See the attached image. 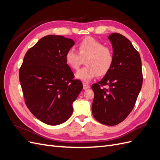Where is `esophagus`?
Instances as JSON below:
<instances>
[{
    "instance_id": "esophagus-1",
    "label": "esophagus",
    "mask_w": 160,
    "mask_h": 160,
    "mask_svg": "<svg viewBox=\"0 0 160 160\" xmlns=\"http://www.w3.org/2000/svg\"><path fill=\"white\" fill-rule=\"evenodd\" d=\"M83 89H87L89 88V85L88 84L85 83H83Z\"/></svg>"
}]
</instances>
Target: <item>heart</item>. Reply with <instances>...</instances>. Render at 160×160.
Segmentation results:
<instances>
[{
	"label": "heart",
	"mask_w": 160,
	"mask_h": 160,
	"mask_svg": "<svg viewBox=\"0 0 160 160\" xmlns=\"http://www.w3.org/2000/svg\"><path fill=\"white\" fill-rule=\"evenodd\" d=\"M77 50L70 49L65 54L67 65L72 70H78L84 63L85 66L75 74L76 78L88 82L95 77L105 76L112 67L113 53L109 47L93 37H86L77 45Z\"/></svg>",
	"instance_id": "b5f03b06"
}]
</instances>
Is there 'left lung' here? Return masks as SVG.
Segmentation results:
<instances>
[{
    "label": "left lung",
    "mask_w": 160,
    "mask_h": 160,
    "mask_svg": "<svg viewBox=\"0 0 160 160\" xmlns=\"http://www.w3.org/2000/svg\"><path fill=\"white\" fill-rule=\"evenodd\" d=\"M108 38L112 43L113 64L102 79L91 85L94 92L91 109L99 122L115 125L133 110L142 89L143 74L141 57L130 41L117 32Z\"/></svg>",
    "instance_id": "8db88e82"
}]
</instances>
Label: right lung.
<instances>
[{"mask_svg": "<svg viewBox=\"0 0 160 160\" xmlns=\"http://www.w3.org/2000/svg\"><path fill=\"white\" fill-rule=\"evenodd\" d=\"M74 44L61 35L42 37L27 51L19 69L27 107L48 125H59L70 118L72 102L83 89L65 62L66 52Z\"/></svg>", "mask_w": 160, "mask_h": 160, "instance_id": "right-lung-1", "label": "right lung"}]
</instances>
